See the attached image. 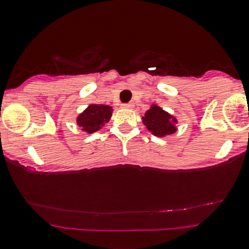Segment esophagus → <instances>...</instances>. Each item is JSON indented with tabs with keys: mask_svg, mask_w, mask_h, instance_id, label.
<instances>
[{
	"mask_svg": "<svg viewBox=\"0 0 249 249\" xmlns=\"http://www.w3.org/2000/svg\"><path fill=\"white\" fill-rule=\"evenodd\" d=\"M123 107L124 108H134V103L132 102H129V103H124V105H123Z\"/></svg>",
	"mask_w": 249,
	"mask_h": 249,
	"instance_id": "34e87169",
	"label": "esophagus"
}]
</instances>
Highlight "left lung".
<instances>
[{
    "label": "left lung",
    "instance_id": "8db88e82",
    "mask_svg": "<svg viewBox=\"0 0 249 249\" xmlns=\"http://www.w3.org/2000/svg\"><path fill=\"white\" fill-rule=\"evenodd\" d=\"M142 122L147 129L156 136L170 135L176 130V127L174 126V123H176L175 118L164 112L158 106H152L146 112L144 117H142Z\"/></svg>",
    "mask_w": 249,
    "mask_h": 249
}]
</instances>
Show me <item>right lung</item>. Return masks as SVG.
Wrapping results in <instances>:
<instances>
[{"label": "right lung", "mask_w": 249, "mask_h": 249, "mask_svg": "<svg viewBox=\"0 0 249 249\" xmlns=\"http://www.w3.org/2000/svg\"><path fill=\"white\" fill-rule=\"evenodd\" d=\"M112 117V107L103 105H91L88 109L78 117V124L84 131L90 134L97 131L106 123L109 122Z\"/></svg>", "instance_id": "right-lung-1"}]
</instances>
